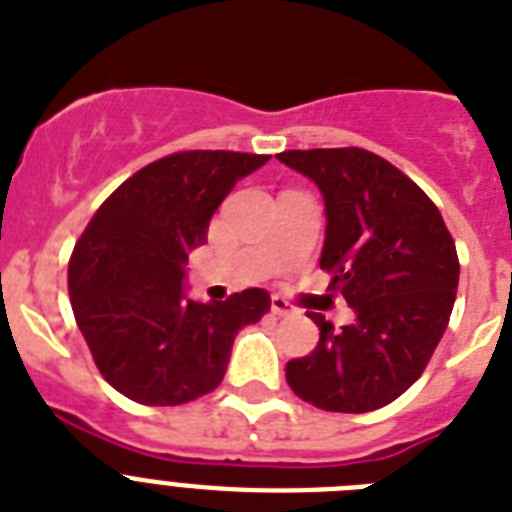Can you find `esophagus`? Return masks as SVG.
Returning <instances> with one entry per match:
<instances>
[{
  "instance_id": "obj_1",
  "label": "esophagus",
  "mask_w": 512,
  "mask_h": 512,
  "mask_svg": "<svg viewBox=\"0 0 512 512\" xmlns=\"http://www.w3.org/2000/svg\"><path fill=\"white\" fill-rule=\"evenodd\" d=\"M272 314L274 316H293L295 308L282 298V295H272Z\"/></svg>"
}]
</instances>
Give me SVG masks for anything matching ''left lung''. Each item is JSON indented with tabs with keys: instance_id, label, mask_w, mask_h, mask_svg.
I'll return each mask as SVG.
<instances>
[{
	"instance_id": "left-lung-1",
	"label": "left lung",
	"mask_w": 512,
	"mask_h": 512,
	"mask_svg": "<svg viewBox=\"0 0 512 512\" xmlns=\"http://www.w3.org/2000/svg\"><path fill=\"white\" fill-rule=\"evenodd\" d=\"M322 190L327 230L322 269L356 322L335 329L311 311L316 348L287 361L285 377L306 403L369 413L400 398L445 335L458 290V253L424 190L366 149L277 154Z\"/></svg>"
}]
</instances>
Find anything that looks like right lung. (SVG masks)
Returning a JSON list of instances; mask_svg holds the SVG:
<instances>
[{"label": "right lung", "instance_id": "add662e5", "mask_svg": "<svg viewBox=\"0 0 512 512\" xmlns=\"http://www.w3.org/2000/svg\"><path fill=\"white\" fill-rule=\"evenodd\" d=\"M269 156L180 151L128 177L75 243L67 285L101 377L143 405H183L225 379L235 335L272 301L248 287L227 301L188 298L185 264L214 211Z\"/></svg>", "mask_w": 512, "mask_h": 512}]
</instances>
